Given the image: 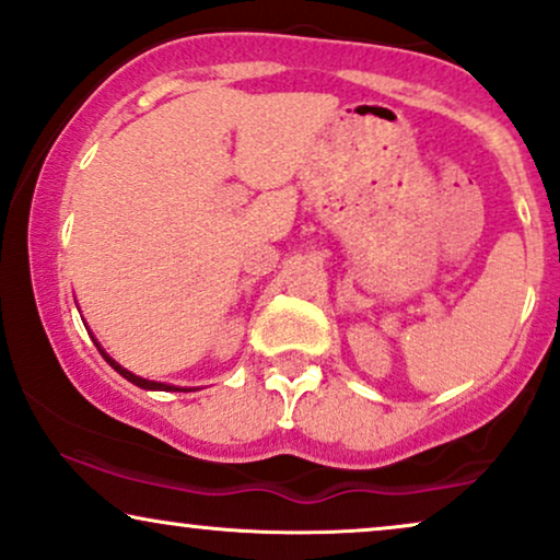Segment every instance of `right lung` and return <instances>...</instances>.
Segmentation results:
<instances>
[{
  "label": "right lung",
  "instance_id": "obj_1",
  "mask_svg": "<svg viewBox=\"0 0 560 560\" xmlns=\"http://www.w3.org/2000/svg\"><path fill=\"white\" fill-rule=\"evenodd\" d=\"M92 342L97 345V350H100V354H103L105 358V362L107 365H110L115 373H120L122 377H126V381H130L133 383V386H138V388H147V390H190V388H179V386H170V383H156V381H147V377H141V375H136V373H130V370H126L120 365V362H115L110 354H107L105 350H103V345L97 342V339L92 337Z\"/></svg>",
  "mask_w": 560,
  "mask_h": 560
}]
</instances>
